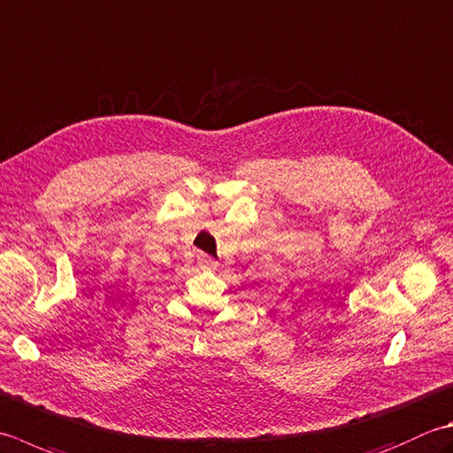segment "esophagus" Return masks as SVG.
Listing matches in <instances>:
<instances>
[{
	"label": "esophagus",
	"instance_id": "esophagus-1",
	"mask_svg": "<svg viewBox=\"0 0 453 453\" xmlns=\"http://www.w3.org/2000/svg\"><path fill=\"white\" fill-rule=\"evenodd\" d=\"M198 265L202 269H211L216 265V261L214 259H210V257H206V255H202L200 259H198Z\"/></svg>",
	"mask_w": 453,
	"mask_h": 453
}]
</instances>
